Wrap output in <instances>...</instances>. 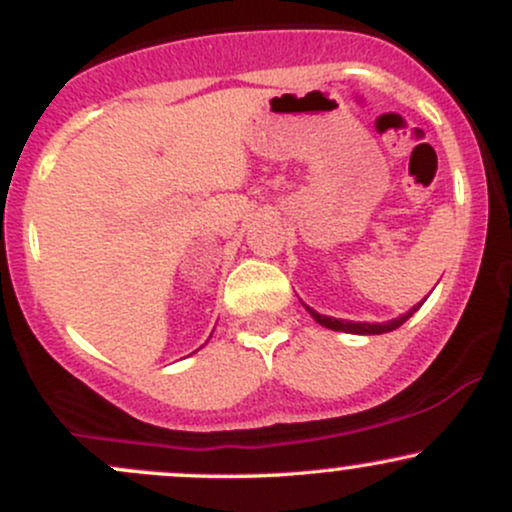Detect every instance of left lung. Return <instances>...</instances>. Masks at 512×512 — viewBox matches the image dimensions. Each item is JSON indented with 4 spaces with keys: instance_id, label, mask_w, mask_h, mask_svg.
Instances as JSON below:
<instances>
[{
    "instance_id": "left-lung-1",
    "label": "left lung",
    "mask_w": 512,
    "mask_h": 512,
    "mask_svg": "<svg viewBox=\"0 0 512 512\" xmlns=\"http://www.w3.org/2000/svg\"><path fill=\"white\" fill-rule=\"evenodd\" d=\"M419 308H421V303H416L414 308L409 310V313L399 315V317H395V320H387V322H354V320H337V317H330V315H320L317 310L310 308V305H305V310H308V313L313 315V320L320 322L322 327H327V330H334V332H346V334H385V332H392V330H397L399 325H404V322H407L409 317L414 315Z\"/></svg>"
}]
</instances>
